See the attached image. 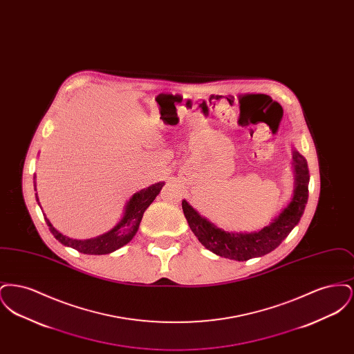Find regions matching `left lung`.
I'll use <instances>...</instances> for the list:
<instances>
[{
    "instance_id": "left-lung-1",
    "label": "left lung",
    "mask_w": 354,
    "mask_h": 354,
    "mask_svg": "<svg viewBox=\"0 0 354 354\" xmlns=\"http://www.w3.org/2000/svg\"><path fill=\"white\" fill-rule=\"evenodd\" d=\"M292 167L295 176L292 198L268 225L253 232H228L216 227L183 201L182 208L191 231L208 251L236 261H245L272 252L299 224L308 203V163L295 149H292Z\"/></svg>"
}]
</instances>
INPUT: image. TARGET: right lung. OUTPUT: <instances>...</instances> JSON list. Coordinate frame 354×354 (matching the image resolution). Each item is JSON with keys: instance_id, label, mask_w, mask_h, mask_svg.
<instances>
[{"instance_id": "obj_1", "label": "right lung", "mask_w": 354, "mask_h": 354, "mask_svg": "<svg viewBox=\"0 0 354 354\" xmlns=\"http://www.w3.org/2000/svg\"><path fill=\"white\" fill-rule=\"evenodd\" d=\"M34 180H35V175H34ZM163 185H165V182H159V183L149 185L140 191H136L134 195L129 199V202L126 203L123 216L120 218L118 223L110 231L97 236V237H91V239H86V240L70 239L68 236L62 235L59 231H57L45 214H44V216L46 220V224L49 225L51 234L61 244H64L66 247H71V248L77 250L78 252L86 253V254H107V253L117 251L133 240L135 234L138 232V228H139V224L143 218L145 211L149 208V205L158 196V194L160 192ZM34 189L37 191L35 182H34ZM35 199L38 202V205L41 207L37 194H35Z\"/></svg>"}]
</instances>
